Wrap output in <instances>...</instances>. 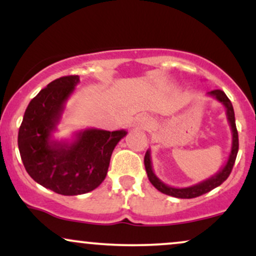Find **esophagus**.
Returning a JSON list of instances; mask_svg holds the SVG:
<instances>
[{"instance_id":"1","label":"esophagus","mask_w":256,"mask_h":256,"mask_svg":"<svg viewBox=\"0 0 256 256\" xmlns=\"http://www.w3.org/2000/svg\"><path fill=\"white\" fill-rule=\"evenodd\" d=\"M148 119L146 118H144V116H143V118H140L137 120V125L140 126V128H146V126H148Z\"/></svg>"}]
</instances>
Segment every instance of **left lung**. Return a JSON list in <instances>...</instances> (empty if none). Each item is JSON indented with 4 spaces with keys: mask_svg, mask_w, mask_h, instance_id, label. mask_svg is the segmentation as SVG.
<instances>
[{
    "mask_svg": "<svg viewBox=\"0 0 256 256\" xmlns=\"http://www.w3.org/2000/svg\"><path fill=\"white\" fill-rule=\"evenodd\" d=\"M207 96L216 98V101L220 102L226 110V116H228V122L230 124L231 128V134H232V146H231V152L228 155V161L222 168H220V171L216 174L212 176L210 178L206 179V180L200 182L198 184H194L192 186L186 188H174L171 185H167L164 183L162 180H160L156 177L154 171H152V156H150V150H146V156H144V166L146 174H148L149 180L154 185L155 188L160 192L166 194V195L173 196V198H198V196L204 195L206 192H210V190H213L214 188L219 186L220 184H222L228 179V176L232 171V167H234V161H236L237 152H238V132L236 128V122H234V107H232L231 101L228 100V96L225 95L224 91L216 89L213 91L207 92Z\"/></svg>",
    "mask_w": 256,
    "mask_h": 256,
    "instance_id": "8db88e82",
    "label": "left lung"
}]
</instances>
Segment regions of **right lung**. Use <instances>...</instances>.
<instances>
[{
	"instance_id": "obj_1",
	"label": "right lung",
	"mask_w": 256,
	"mask_h": 256,
	"mask_svg": "<svg viewBox=\"0 0 256 256\" xmlns=\"http://www.w3.org/2000/svg\"><path fill=\"white\" fill-rule=\"evenodd\" d=\"M79 82L78 76H66L40 90L26 108L18 134L20 156L30 177L64 196L96 189L107 176L114 148L128 134L85 128L76 132L71 142L52 138Z\"/></svg>"
}]
</instances>
